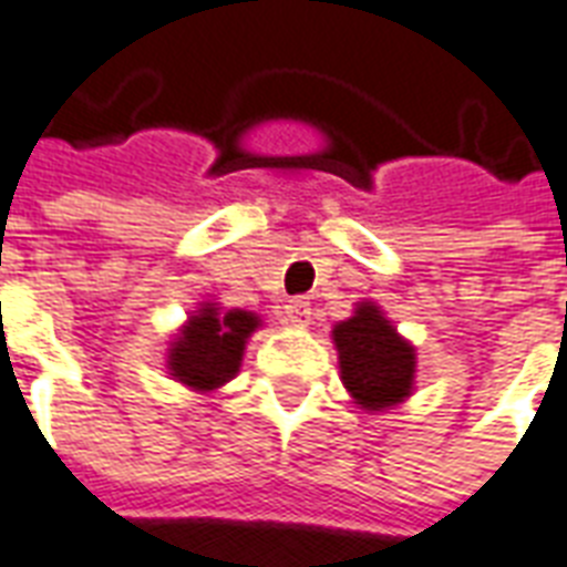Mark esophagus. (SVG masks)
I'll return each mask as SVG.
<instances>
[{"mask_svg": "<svg viewBox=\"0 0 567 567\" xmlns=\"http://www.w3.org/2000/svg\"><path fill=\"white\" fill-rule=\"evenodd\" d=\"M309 321H312V309H309V302L306 300H291L285 306V323H291V327H306Z\"/></svg>", "mask_w": 567, "mask_h": 567, "instance_id": "esophagus-1", "label": "esophagus"}]
</instances>
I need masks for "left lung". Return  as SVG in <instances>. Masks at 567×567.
<instances>
[{"mask_svg": "<svg viewBox=\"0 0 567 567\" xmlns=\"http://www.w3.org/2000/svg\"><path fill=\"white\" fill-rule=\"evenodd\" d=\"M339 374L348 395L365 413L404 404L416 383V348L401 336L378 302H357L351 318L332 327Z\"/></svg>", "mask_w": 567, "mask_h": 567, "instance_id": "8db88e82", "label": "left lung"}]
</instances>
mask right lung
I'll list each match as a JSON object with an SVG mask.
<instances>
[{"label": "right lung", "instance_id": "1", "mask_svg": "<svg viewBox=\"0 0 567 567\" xmlns=\"http://www.w3.org/2000/svg\"><path fill=\"white\" fill-rule=\"evenodd\" d=\"M261 327V318L246 309H226L214 300L198 302L168 341L166 371L175 383L207 395L237 378L246 341Z\"/></svg>", "mask_w": 567, "mask_h": 567}]
</instances>
